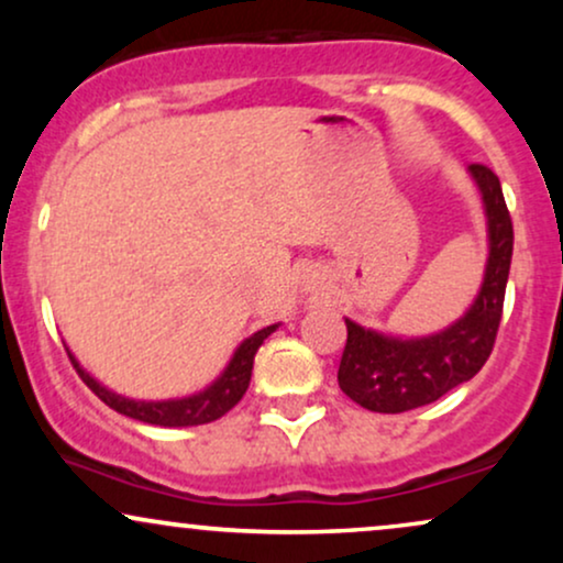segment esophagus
Here are the masks:
<instances>
[{"label": "esophagus", "mask_w": 563, "mask_h": 563, "mask_svg": "<svg viewBox=\"0 0 563 563\" xmlns=\"http://www.w3.org/2000/svg\"><path fill=\"white\" fill-rule=\"evenodd\" d=\"M303 294H320V290H325V280H322L320 273H312L303 277Z\"/></svg>", "instance_id": "34e87169"}]
</instances>
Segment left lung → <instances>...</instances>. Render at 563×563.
Instances as JSON below:
<instances>
[{
    "label": "left lung",
    "instance_id": "obj_1",
    "mask_svg": "<svg viewBox=\"0 0 563 563\" xmlns=\"http://www.w3.org/2000/svg\"><path fill=\"white\" fill-rule=\"evenodd\" d=\"M487 217V264L476 299L452 325L429 335H391L344 318L346 346L339 386L349 399L373 412H407L437 402L482 371L493 352L514 256V224L497 174L468 166Z\"/></svg>",
    "mask_w": 563,
    "mask_h": 563
}]
</instances>
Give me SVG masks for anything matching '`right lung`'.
Here are the masks:
<instances>
[{
	"instance_id": "obj_1",
	"label": "right lung",
	"mask_w": 563,
	"mask_h": 563,
	"mask_svg": "<svg viewBox=\"0 0 563 563\" xmlns=\"http://www.w3.org/2000/svg\"><path fill=\"white\" fill-rule=\"evenodd\" d=\"M277 325H280V322L262 328V331L251 333L249 339L241 341L235 352H232L230 363L224 365V371L219 373L206 389L174 399H132L124 397V394H115L113 389H108V386H102L95 376H89L79 360H76V354L70 352L68 346L66 349L70 363H74L76 373H79L84 384H87L108 407H113L115 412L142 423L166 426V429H183V426H200L217 421V418H222L224 412L241 402V397L251 384V371H254L256 352H260L264 339L277 331Z\"/></svg>"
}]
</instances>
